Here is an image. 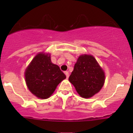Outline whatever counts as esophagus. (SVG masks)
<instances>
[{
    "label": "esophagus",
    "mask_w": 133,
    "mask_h": 133,
    "mask_svg": "<svg viewBox=\"0 0 133 133\" xmlns=\"http://www.w3.org/2000/svg\"><path fill=\"white\" fill-rule=\"evenodd\" d=\"M65 76H66L67 78H69V72H68V71H65Z\"/></svg>",
    "instance_id": "1"
}]
</instances>
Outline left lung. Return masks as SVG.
<instances>
[{"label":"left lung","mask_w":133,"mask_h":133,"mask_svg":"<svg viewBox=\"0 0 133 133\" xmlns=\"http://www.w3.org/2000/svg\"><path fill=\"white\" fill-rule=\"evenodd\" d=\"M69 80L80 96L88 98L102 89L105 74L93 56L82 55L75 64Z\"/></svg>","instance_id":"left-lung-1"}]
</instances>
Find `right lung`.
<instances>
[{
	"mask_svg": "<svg viewBox=\"0 0 133 133\" xmlns=\"http://www.w3.org/2000/svg\"><path fill=\"white\" fill-rule=\"evenodd\" d=\"M65 78L58 65L51 62L49 53L37 54L25 71L28 89L35 96L41 99L50 97L57 85Z\"/></svg>",
	"mask_w": 133,
	"mask_h": 133,
	"instance_id": "right-lung-1",
	"label": "right lung"
}]
</instances>
